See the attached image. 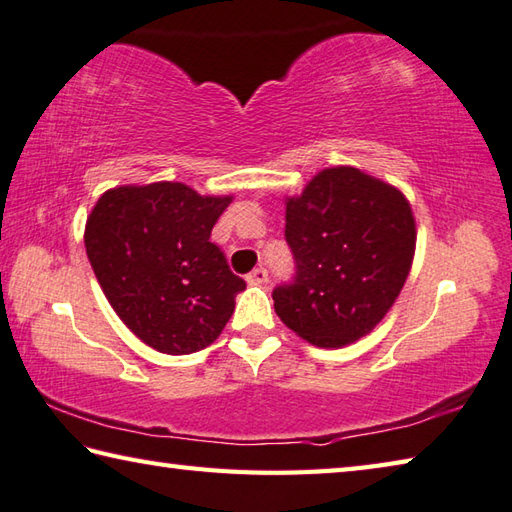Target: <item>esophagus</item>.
<instances>
[{"label": "esophagus", "instance_id": "34e87169", "mask_svg": "<svg viewBox=\"0 0 512 512\" xmlns=\"http://www.w3.org/2000/svg\"><path fill=\"white\" fill-rule=\"evenodd\" d=\"M267 281H269V274H267L265 267H256L254 272L247 274V283L249 285H265Z\"/></svg>", "mask_w": 512, "mask_h": 512}]
</instances>
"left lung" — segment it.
Instances as JSON below:
<instances>
[{
  "instance_id": "left-lung-1",
  "label": "left lung",
  "mask_w": 512,
  "mask_h": 512,
  "mask_svg": "<svg viewBox=\"0 0 512 512\" xmlns=\"http://www.w3.org/2000/svg\"><path fill=\"white\" fill-rule=\"evenodd\" d=\"M285 240L296 272L274 287L276 314L305 341L341 347L374 330L397 301L417 231L401 191L336 167L289 198Z\"/></svg>"
}]
</instances>
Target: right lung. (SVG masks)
I'll return each instance as SVG.
<instances>
[{
  "mask_svg": "<svg viewBox=\"0 0 512 512\" xmlns=\"http://www.w3.org/2000/svg\"><path fill=\"white\" fill-rule=\"evenodd\" d=\"M229 202L153 182L106 191L86 220V256L104 296L153 350L198 352L234 314L245 281L209 240Z\"/></svg>",
  "mask_w": 512,
  "mask_h": 512,
  "instance_id": "add662e5",
  "label": "right lung"
}]
</instances>
